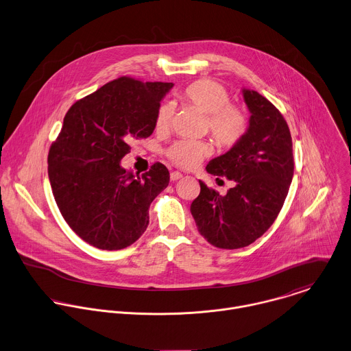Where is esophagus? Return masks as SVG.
I'll return each mask as SVG.
<instances>
[{
	"mask_svg": "<svg viewBox=\"0 0 351 351\" xmlns=\"http://www.w3.org/2000/svg\"><path fill=\"white\" fill-rule=\"evenodd\" d=\"M182 178H183V175H182L180 172H178V171H173V172H171V180L176 182V180H179V179H182Z\"/></svg>",
	"mask_w": 351,
	"mask_h": 351,
	"instance_id": "obj_1",
	"label": "esophagus"
}]
</instances>
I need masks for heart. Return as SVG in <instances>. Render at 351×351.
I'll use <instances>...</instances> for the list:
<instances>
[{"instance_id":"1","label":"heart","mask_w":351,"mask_h":351,"mask_svg":"<svg viewBox=\"0 0 351 351\" xmlns=\"http://www.w3.org/2000/svg\"><path fill=\"white\" fill-rule=\"evenodd\" d=\"M183 98L208 116L209 132L219 146L232 147L242 141L247 131V117L241 109L231 106L230 93L220 83L208 79L194 82L184 90ZM171 116L172 105L162 102L156 113V128L165 130ZM208 153L209 146L197 141H178L167 150L168 158L182 168L195 167Z\"/></svg>"}]
</instances>
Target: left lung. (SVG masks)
Here are the masks:
<instances>
[{"instance_id":"8db88e82","label":"left lung","mask_w":351,"mask_h":351,"mask_svg":"<svg viewBox=\"0 0 351 351\" xmlns=\"http://www.w3.org/2000/svg\"><path fill=\"white\" fill-rule=\"evenodd\" d=\"M242 95L250 112L245 136L206 165L208 173L235 186L220 195L199 180L201 193L190 206L201 235L220 249H241L263 237L283 208L294 175L285 117L256 90L242 88Z\"/></svg>"}]
</instances>
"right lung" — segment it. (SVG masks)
Segmentation results:
<instances>
[{"label": "right lung", "mask_w": 351, "mask_h": 351, "mask_svg": "<svg viewBox=\"0 0 351 351\" xmlns=\"http://www.w3.org/2000/svg\"><path fill=\"white\" fill-rule=\"evenodd\" d=\"M173 83L119 77L76 101L47 157L56 204L76 235L101 250H120L141 238L149 206L168 186L169 172L156 162L142 178L120 161L131 139L147 138Z\"/></svg>", "instance_id": "right-lung-1"}]
</instances>
